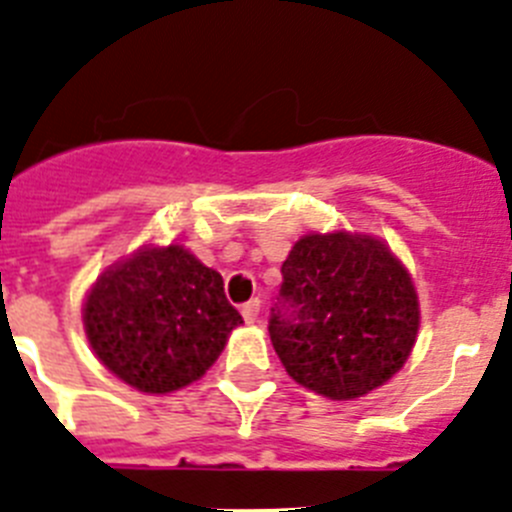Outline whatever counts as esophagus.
I'll use <instances>...</instances> for the list:
<instances>
[{"mask_svg": "<svg viewBox=\"0 0 512 512\" xmlns=\"http://www.w3.org/2000/svg\"><path fill=\"white\" fill-rule=\"evenodd\" d=\"M242 316H245L247 324H257V321H260V301H257V298L247 301L245 306H242Z\"/></svg>", "mask_w": 512, "mask_h": 512, "instance_id": "34e87169", "label": "esophagus"}]
</instances>
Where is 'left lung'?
<instances>
[{
  "label": "left lung",
  "instance_id": "8db88e82",
  "mask_svg": "<svg viewBox=\"0 0 512 512\" xmlns=\"http://www.w3.org/2000/svg\"><path fill=\"white\" fill-rule=\"evenodd\" d=\"M270 342L298 385L354 400L388 382L411 354L418 298L411 275L367 234H308L280 267Z\"/></svg>",
  "mask_w": 512,
  "mask_h": 512
}]
</instances>
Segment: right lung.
Segmentation results:
<instances>
[{"label":"right lung","instance_id":"obj_1","mask_svg":"<svg viewBox=\"0 0 512 512\" xmlns=\"http://www.w3.org/2000/svg\"><path fill=\"white\" fill-rule=\"evenodd\" d=\"M239 324L222 275L181 245L147 247L109 267L84 308L101 365L142 393H173L199 380Z\"/></svg>","mask_w":512,"mask_h":512}]
</instances>
